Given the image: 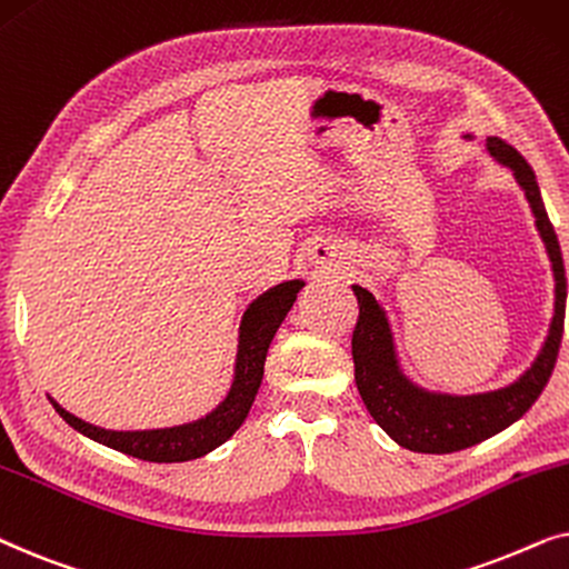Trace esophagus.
Wrapping results in <instances>:
<instances>
[{"mask_svg":"<svg viewBox=\"0 0 569 569\" xmlns=\"http://www.w3.org/2000/svg\"><path fill=\"white\" fill-rule=\"evenodd\" d=\"M336 257H338V249L330 247V244L315 249V262H332Z\"/></svg>","mask_w":569,"mask_h":569,"instance_id":"esophagus-1","label":"esophagus"}]
</instances>
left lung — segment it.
<instances>
[{"label":"left lung","mask_w":569,"mask_h":569,"mask_svg":"<svg viewBox=\"0 0 569 569\" xmlns=\"http://www.w3.org/2000/svg\"><path fill=\"white\" fill-rule=\"evenodd\" d=\"M487 148L499 163L510 166L531 202L536 229L547 244L551 270H555V317H551L541 353L536 356L531 369L518 382L495 392H479V396H442V392L416 388L400 372L390 322L380 301L361 286H353L356 299H359V320H356L351 338L356 388H359V396L372 419L396 439L400 448L413 452L442 456V452L466 450L518 421L547 388L549 377L555 372L559 343H562L567 301L565 262L555 226L549 221L539 184H536V173L526 163V158L505 140L487 138Z\"/></svg>","instance_id":"1"}]
</instances>
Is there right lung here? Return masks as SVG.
<instances>
[{
    "instance_id": "add662e5",
    "label": "right lung",
    "mask_w": 569,
    "mask_h": 569,
    "mask_svg": "<svg viewBox=\"0 0 569 569\" xmlns=\"http://www.w3.org/2000/svg\"><path fill=\"white\" fill-rule=\"evenodd\" d=\"M301 286H305L301 280H286V283H278L276 289L264 291L262 297H257L247 307L239 328V351L231 390L223 403L213 413H208L206 419L171 429L111 431L86 423L78 416L64 411L54 400L51 403L72 429L82 431V435L106 445V448L124 452V456L150 460V463H184V460L208 456L210 450L223 445L244 423L257 390H260L270 340L280 328V322L286 320V315H289L293 301H297Z\"/></svg>"
}]
</instances>
